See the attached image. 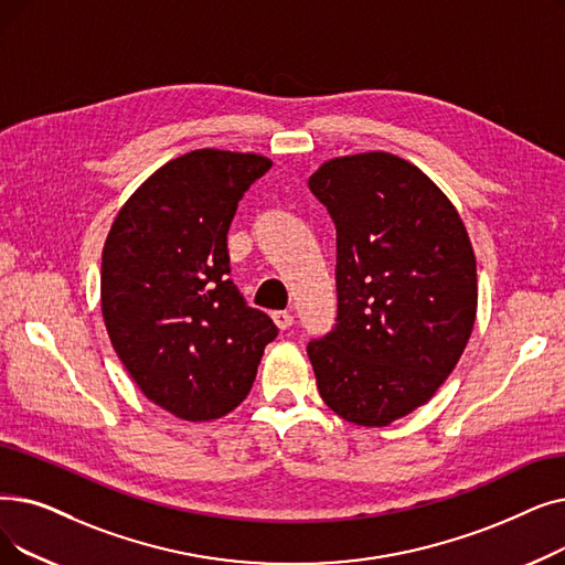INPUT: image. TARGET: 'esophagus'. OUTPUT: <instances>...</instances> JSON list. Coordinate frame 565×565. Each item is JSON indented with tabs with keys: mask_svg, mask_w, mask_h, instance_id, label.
Returning a JSON list of instances; mask_svg holds the SVG:
<instances>
[{
	"mask_svg": "<svg viewBox=\"0 0 565 565\" xmlns=\"http://www.w3.org/2000/svg\"><path fill=\"white\" fill-rule=\"evenodd\" d=\"M273 321L279 330H288L292 326V313L290 311H273Z\"/></svg>",
	"mask_w": 565,
	"mask_h": 565,
	"instance_id": "34e87169",
	"label": "esophagus"
}]
</instances>
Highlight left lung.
<instances>
[{"instance_id":"8db88e82","label":"left lung","mask_w":565,"mask_h":565,"mask_svg":"<svg viewBox=\"0 0 565 565\" xmlns=\"http://www.w3.org/2000/svg\"><path fill=\"white\" fill-rule=\"evenodd\" d=\"M337 228V323L307 343L323 402L385 427L431 399L478 305L476 256L452 203L413 163L366 152L309 178Z\"/></svg>"}]
</instances>
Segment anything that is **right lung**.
Returning a JSON list of instances; mask_svg holds the SVG:
<instances>
[{
  "instance_id": "1",
  "label": "right lung",
  "mask_w": 565,
  "mask_h": 565,
  "mask_svg": "<svg viewBox=\"0 0 565 565\" xmlns=\"http://www.w3.org/2000/svg\"><path fill=\"white\" fill-rule=\"evenodd\" d=\"M273 161L195 150L161 166L108 233L102 309L142 395L182 420L222 418L247 399L279 332L233 284L228 228Z\"/></svg>"
}]
</instances>
